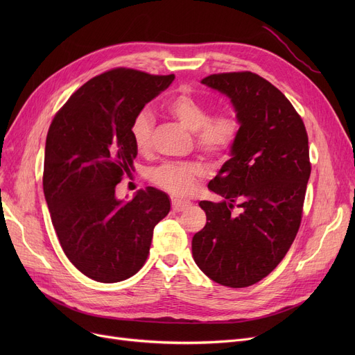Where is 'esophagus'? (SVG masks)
<instances>
[{
    "instance_id": "34e87169",
    "label": "esophagus",
    "mask_w": 355,
    "mask_h": 355,
    "mask_svg": "<svg viewBox=\"0 0 355 355\" xmlns=\"http://www.w3.org/2000/svg\"><path fill=\"white\" fill-rule=\"evenodd\" d=\"M190 206H191L190 201H181L177 198L173 200V210L174 211H184V210H187Z\"/></svg>"
}]
</instances>
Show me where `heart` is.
I'll list each match as a JSON object with an SVG mask.
<instances>
[{"label": "heart", "instance_id": "obj_1", "mask_svg": "<svg viewBox=\"0 0 355 355\" xmlns=\"http://www.w3.org/2000/svg\"><path fill=\"white\" fill-rule=\"evenodd\" d=\"M168 114L194 132L196 144L210 157L226 155L239 137V119L232 109L209 116L207 105L190 93H177L165 105ZM154 118L148 110H141L130 123V137L139 153L151 146ZM204 177V168L198 162H164L149 171L151 180L159 189L177 197L190 196Z\"/></svg>", "mask_w": 355, "mask_h": 355}]
</instances>
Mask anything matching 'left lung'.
<instances>
[{
	"label": "left lung",
	"instance_id": "obj_1",
	"mask_svg": "<svg viewBox=\"0 0 355 355\" xmlns=\"http://www.w3.org/2000/svg\"><path fill=\"white\" fill-rule=\"evenodd\" d=\"M201 83L230 99L240 129L230 159L209 182L221 201L198 202L207 223L193 237V257L211 281L245 288L279 265L300 229L308 135L284 93L254 73L210 74Z\"/></svg>",
	"mask_w": 355,
	"mask_h": 355
}]
</instances>
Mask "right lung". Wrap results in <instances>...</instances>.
<instances>
[{"mask_svg": "<svg viewBox=\"0 0 355 355\" xmlns=\"http://www.w3.org/2000/svg\"><path fill=\"white\" fill-rule=\"evenodd\" d=\"M174 79L106 71L74 92L49 128L43 190L53 227L67 259L96 282L135 275L154 227L170 213L171 200L161 190L146 187L126 201L115 189L134 171L138 154L130 123Z\"/></svg>", "mask_w": 355, "mask_h": 355, "instance_id": "1", "label": "right lung"}]
</instances>
